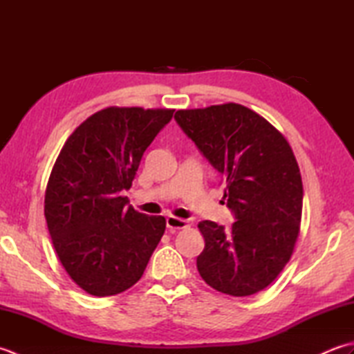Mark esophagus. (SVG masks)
<instances>
[{"mask_svg":"<svg viewBox=\"0 0 354 354\" xmlns=\"http://www.w3.org/2000/svg\"><path fill=\"white\" fill-rule=\"evenodd\" d=\"M165 225H167V230L173 232L176 230H184L189 227V221L179 219V217H175V216H169L167 219H165Z\"/></svg>","mask_w":354,"mask_h":354,"instance_id":"34e87169","label":"esophagus"}]
</instances>
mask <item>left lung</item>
<instances>
[{"label":"left lung","instance_id":"left-lung-1","mask_svg":"<svg viewBox=\"0 0 354 354\" xmlns=\"http://www.w3.org/2000/svg\"><path fill=\"white\" fill-rule=\"evenodd\" d=\"M175 120L222 175L236 219L230 231L199 222V274L227 295L257 293L281 272L298 239L303 181L292 147L268 120L237 103L181 109Z\"/></svg>","mask_w":354,"mask_h":354}]
</instances>
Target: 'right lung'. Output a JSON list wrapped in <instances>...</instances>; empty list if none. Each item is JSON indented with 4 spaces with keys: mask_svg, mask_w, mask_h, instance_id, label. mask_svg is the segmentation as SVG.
<instances>
[{
    "mask_svg": "<svg viewBox=\"0 0 354 354\" xmlns=\"http://www.w3.org/2000/svg\"><path fill=\"white\" fill-rule=\"evenodd\" d=\"M173 112L102 109L76 127L53 165L44 201L47 227L66 274L89 295L132 288L164 234L162 216L135 212L122 193Z\"/></svg>",
    "mask_w": 354,
    "mask_h": 354,
    "instance_id": "right-lung-1",
    "label": "right lung"
}]
</instances>
